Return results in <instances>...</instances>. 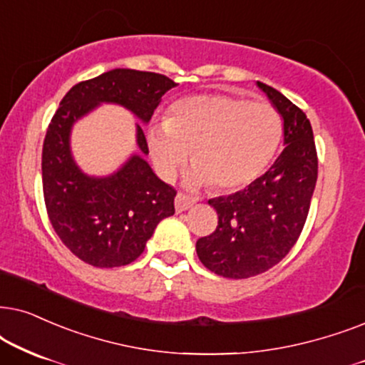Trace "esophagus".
<instances>
[{
  "mask_svg": "<svg viewBox=\"0 0 365 365\" xmlns=\"http://www.w3.org/2000/svg\"><path fill=\"white\" fill-rule=\"evenodd\" d=\"M195 202H197V198L185 195V193H178V195L175 197V208H177V212H185Z\"/></svg>",
  "mask_w": 365,
  "mask_h": 365,
  "instance_id": "esophagus-1",
  "label": "esophagus"
}]
</instances>
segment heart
<instances>
[{
  "label": "heart",
  "instance_id": "1",
  "mask_svg": "<svg viewBox=\"0 0 365 365\" xmlns=\"http://www.w3.org/2000/svg\"><path fill=\"white\" fill-rule=\"evenodd\" d=\"M284 135L275 106L232 95H197L178 100L163 126L148 132L158 172L172 178L187 163L195 183L230 192L250 185L274 160Z\"/></svg>",
  "mask_w": 365,
  "mask_h": 365
}]
</instances>
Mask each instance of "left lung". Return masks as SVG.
<instances>
[{
	"label": "left lung",
	"instance_id": "8db88e82",
	"mask_svg": "<svg viewBox=\"0 0 365 365\" xmlns=\"http://www.w3.org/2000/svg\"><path fill=\"white\" fill-rule=\"evenodd\" d=\"M284 118V152L244 190L208 200L218 225L197 240V255L213 274L249 279L279 264L299 240L317 182L310 121L280 91L257 83Z\"/></svg>",
	"mask_w": 365,
	"mask_h": 365
}]
</instances>
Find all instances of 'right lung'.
Instances as JSON below:
<instances>
[{
  "label": "right lung",
  "mask_w": 365,
  "mask_h": 365,
  "mask_svg": "<svg viewBox=\"0 0 365 365\" xmlns=\"http://www.w3.org/2000/svg\"><path fill=\"white\" fill-rule=\"evenodd\" d=\"M173 86L177 83L160 73L116 68L73 86L48 125L41 155L46 213L66 249L85 264L111 269L137 260L158 222L175 213L177 190L140 155L111 177L85 175L70 153L71 125L103 101L123 105L147 123ZM137 143L147 155L140 125Z\"/></svg>",
  "instance_id": "right-lung-1"
}]
</instances>
